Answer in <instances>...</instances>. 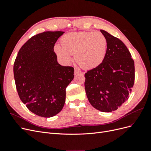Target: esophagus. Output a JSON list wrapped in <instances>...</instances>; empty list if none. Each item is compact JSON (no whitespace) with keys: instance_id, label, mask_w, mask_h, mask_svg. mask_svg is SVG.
Segmentation results:
<instances>
[{"instance_id":"obj_1","label":"esophagus","mask_w":151,"mask_h":151,"mask_svg":"<svg viewBox=\"0 0 151 151\" xmlns=\"http://www.w3.org/2000/svg\"><path fill=\"white\" fill-rule=\"evenodd\" d=\"M83 74V72H82L80 70H79L78 69H77V68H75V70H74V75L76 76V75H77V74Z\"/></svg>"}]
</instances>
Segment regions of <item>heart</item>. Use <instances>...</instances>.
Masks as SVG:
<instances>
[{
    "label": "heart",
    "mask_w": 151,
    "mask_h": 151,
    "mask_svg": "<svg viewBox=\"0 0 151 151\" xmlns=\"http://www.w3.org/2000/svg\"><path fill=\"white\" fill-rule=\"evenodd\" d=\"M62 47L55 45L54 51L65 64H69L75 55L76 62L85 69H92L103 63L107 52V40L100 32L70 33L62 36Z\"/></svg>",
    "instance_id": "obj_1"
}]
</instances>
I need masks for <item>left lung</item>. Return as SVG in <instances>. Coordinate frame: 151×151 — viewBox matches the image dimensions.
<instances>
[{"label":"left lung","instance_id":"obj_1","mask_svg":"<svg viewBox=\"0 0 151 151\" xmlns=\"http://www.w3.org/2000/svg\"><path fill=\"white\" fill-rule=\"evenodd\" d=\"M100 31L107 40V52L98 67L85 74L87 97L92 106L102 112H111L129 97L135 79L134 61L120 40L107 31Z\"/></svg>","mask_w":151,"mask_h":151}]
</instances>
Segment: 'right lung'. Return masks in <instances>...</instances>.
<instances>
[{
    "instance_id": "add662e5",
    "label": "right lung",
    "mask_w": 151,
    "mask_h": 151,
    "mask_svg": "<svg viewBox=\"0 0 151 151\" xmlns=\"http://www.w3.org/2000/svg\"><path fill=\"white\" fill-rule=\"evenodd\" d=\"M64 31H45L33 36L18 52L14 76L19 96L35 115L50 118L65 102L66 88L74 68L59 64L54 46Z\"/></svg>"
}]
</instances>
